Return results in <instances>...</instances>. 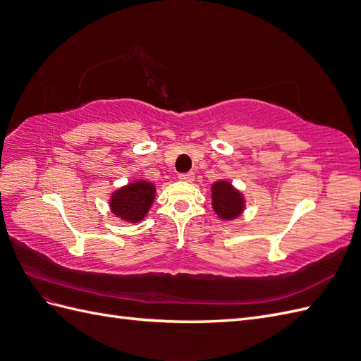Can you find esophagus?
I'll return each instance as SVG.
<instances>
[{
	"label": "esophagus",
	"instance_id": "1",
	"mask_svg": "<svg viewBox=\"0 0 361 361\" xmlns=\"http://www.w3.org/2000/svg\"><path fill=\"white\" fill-rule=\"evenodd\" d=\"M179 179L183 182H191L194 179V176H192V173H180Z\"/></svg>",
	"mask_w": 361,
	"mask_h": 361
}]
</instances>
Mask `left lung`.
Masks as SVG:
<instances>
[{
  "label": "left lung",
  "mask_w": 361,
  "mask_h": 361,
  "mask_svg": "<svg viewBox=\"0 0 361 361\" xmlns=\"http://www.w3.org/2000/svg\"><path fill=\"white\" fill-rule=\"evenodd\" d=\"M212 207L221 220H235L244 211V195L231 182L218 180L212 185Z\"/></svg>",
  "instance_id": "obj_1"
}]
</instances>
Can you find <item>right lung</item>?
Segmentation results:
<instances>
[{"label": "right lung", "instance_id": "1", "mask_svg": "<svg viewBox=\"0 0 361 361\" xmlns=\"http://www.w3.org/2000/svg\"><path fill=\"white\" fill-rule=\"evenodd\" d=\"M154 200L155 185L147 180H135L113 192L110 207L123 221L138 223L146 216Z\"/></svg>", "mask_w": 361, "mask_h": 361}]
</instances>
